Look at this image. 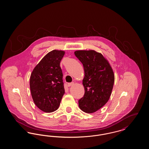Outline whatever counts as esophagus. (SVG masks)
<instances>
[{"label": "esophagus", "instance_id": "obj_1", "mask_svg": "<svg viewBox=\"0 0 149 149\" xmlns=\"http://www.w3.org/2000/svg\"><path fill=\"white\" fill-rule=\"evenodd\" d=\"M74 84V83L72 82V83H68V86H71L72 85H73Z\"/></svg>", "mask_w": 149, "mask_h": 149}]
</instances>
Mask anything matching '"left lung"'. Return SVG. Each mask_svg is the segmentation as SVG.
<instances>
[{
  "instance_id": "left-lung-1",
  "label": "left lung",
  "mask_w": 149,
  "mask_h": 149,
  "mask_svg": "<svg viewBox=\"0 0 149 149\" xmlns=\"http://www.w3.org/2000/svg\"><path fill=\"white\" fill-rule=\"evenodd\" d=\"M75 55L83 64L85 93L79 100V107L87 113L99 110L108 101L114 82V75L108 60L94 50H78Z\"/></svg>"
}]
</instances>
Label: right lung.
<instances>
[{
	"label": "right lung",
	"instance_id": "right-lung-1",
	"mask_svg": "<svg viewBox=\"0 0 149 149\" xmlns=\"http://www.w3.org/2000/svg\"><path fill=\"white\" fill-rule=\"evenodd\" d=\"M65 51L54 50L43 57L33 70L29 86L33 100L40 109L56 111L65 93L63 72L60 66Z\"/></svg>",
	"mask_w": 149,
	"mask_h": 149
}]
</instances>
